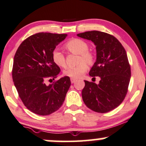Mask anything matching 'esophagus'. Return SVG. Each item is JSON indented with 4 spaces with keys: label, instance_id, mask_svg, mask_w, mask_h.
Segmentation results:
<instances>
[{
    "label": "esophagus",
    "instance_id": "34e87169",
    "mask_svg": "<svg viewBox=\"0 0 146 146\" xmlns=\"http://www.w3.org/2000/svg\"><path fill=\"white\" fill-rule=\"evenodd\" d=\"M70 81H71V83L73 84L76 81V79H74V78H70Z\"/></svg>",
    "mask_w": 146,
    "mask_h": 146
}]
</instances>
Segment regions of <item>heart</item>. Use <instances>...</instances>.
Listing matches in <instances>:
<instances>
[{
    "instance_id": "heart-1",
    "label": "heart",
    "mask_w": 146,
    "mask_h": 146,
    "mask_svg": "<svg viewBox=\"0 0 146 146\" xmlns=\"http://www.w3.org/2000/svg\"><path fill=\"white\" fill-rule=\"evenodd\" d=\"M65 47L72 53L78 54L77 59L78 65L74 67H70L65 69L63 74L71 78H79L87 71L88 65L92 66L96 61V54L89 49L87 42L80 39H73L69 41ZM52 60L56 66L64 68L66 66V58L62 52L54 49L52 52Z\"/></svg>"
}]
</instances>
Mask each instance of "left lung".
I'll return each mask as SVG.
<instances>
[{"label":"left lung","instance_id":"8db88e82","mask_svg":"<svg viewBox=\"0 0 146 146\" xmlns=\"http://www.w3.org/2000/svg\"><path fill=\"white\" fill-rule=\"evenodd\" d=\"M96 46L97 60L90 70V76H99V84L84 80L82 99L89 109L105 113L121 104L128 92L131 76L126 52L113 35L99 31L78 33Z\"/></svg>","mask_w":146,"mask_h":146}]
</instances>
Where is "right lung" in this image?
<instances>
[{"instance_id": "right-lung-1", "label": "right lung", "mask_w": 146, "mask_h": 146, "mask_svg": "<svg viewBox=\"0 0 146 146\" xmlns=\"http://www.w3.org/2000/svg\"><path fill=\"white\" fill-rule=\"evenodd\" d=\"M67 34L38 33L24 40L17 49L12 79L21 100L29 111L48 115L60 108L71 85L68 76L54 80L60 69L52 60V52Z\"/></svg>"}]
</instances>
